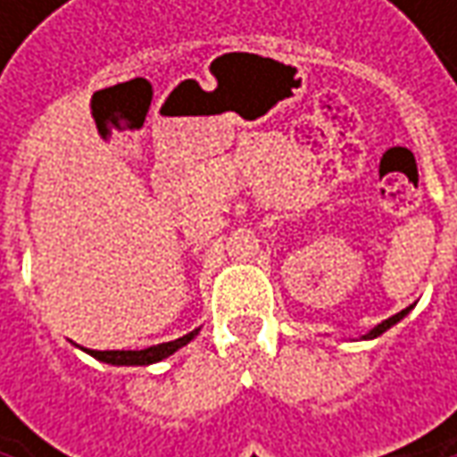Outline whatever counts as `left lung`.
<instances>
[{"instance_id": "1", "label": "left lung", "mask_w": 457, "mask_h": 457, "mask_svg": "<svg viewBox=\"0 0 457 457\" xmlns=\"http://www.w3.org/2000/svg\"><path fill=\"white\" fill-rule=\"evenodd\" d=\"M412 307H414V305L404 307V310H402V312H396V315H392V318H386V320H381V323H378V325H374V328H371V330H369V333H366V336H361V341H371V338H378V336H381V333H386V330H389V328H392V325L399 323V320H402V318H407V312H410V310H412Z\"/></svg>"}]
</instances>
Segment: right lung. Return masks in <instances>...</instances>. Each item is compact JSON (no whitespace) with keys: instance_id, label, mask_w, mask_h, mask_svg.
<instances>
[{"instance_id":"add662e5","label":"right lung","mask_w":457,"mask_h":457,"mask_svg":"<svg viewBox=\"0 0 457 457\" xmlns=\"http://www.w3.org/2000/svg\"><path fill=\"white\" fill-rule=\"evenodd\" d=\"M198 333H201V328L185 333L183 338H175V341L170 343H157V345L142 348V351H91V348H86V353H91L101 363H112V366H150V363H157V361L172 356L175 351H180Z\"/></svg>"}]
</instances>
